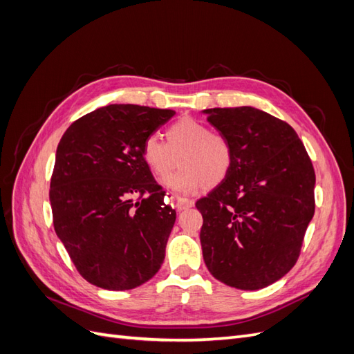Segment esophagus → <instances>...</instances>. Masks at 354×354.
Segmentation results:
<instances>
[{
    "label": "esophagus",
    "mask_w": 354,
    "mask_h": 354,
    "mask_svg": "<svg viewBox=\"0 0 354 354\" xmlns=\"http://www.w3.org/2000/svg\"><path fill=\"white\" fill-rule=\"evenodd\" d=\"M194 205H195V201H194V199L178 198V201H177V209H178V211H183V209L192 208Z\"/></svg>",
    "instance_id": "esophagus-1"
}]
</instances>
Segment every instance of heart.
<instances>
[{"instance_id": "obj_1", "label": "heart", "mask_w": 354, "mask_h": 354, "mask_svg": "<svg viewBox=\"0 0 354 354\" xmlns=\"http://www.w3.org/2000/svg\"><path fill=\"white\" fill-rule=\"evenodd\" d=\"M167 143L158 136H149L142 146V156L152 174L164 180L176 167L178 169L167 185L180 194H192L207 185L216 187L230 174L233 147L229 138L211 131L207 124L194 118H181L167 130Z\"/></svg>"}]
</instances>
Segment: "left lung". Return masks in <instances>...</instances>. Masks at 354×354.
Returning <instances> with one entry per match:
<instances>
[{
	"label": "left lung",
	"instance_id": "1",
	"mask_svg": "<svg viewBox=\"0 0 354 354\" xmlns=\"http://www.w3.org/2000/svg\"><path fill=\"white\" fill-rule=\"evenodd\" d=\"M203 113L234 153L229 177L196 202L203 261L223 283L261 289L298 260L315 214L312 160L294 128L267 112L242 106Z\"/></svg>",
	"mask_w": 354,
	"mask_h": 354
}]
</instances>
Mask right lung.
Segmentation results:
<instances>
[{"instance_id": "obj_1", "label": "right lung", "mask_w": 354, "mask_h": 354, "mask_svg": "<svg viewBox=\"0 0 354 354\" xmlns=\"http://www.w3.org/2000/svg\"><path fill=\"white\" fill-rule=\"evenodd\" d=\"M171 109L109 104L60 138L50 181L53 224L85 281L111 291L147 282L165 259L176 211L142 156Z\"/></svg>"}]
</instances>
